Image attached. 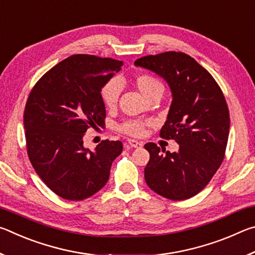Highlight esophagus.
I'll return each mask as SVG.
<instances>
[{
    "mask_svg": "<svg viewBox=\"0 0 255 255\" xmlns=\"http://www.w3.org/2000/svg\"><path fill=\"white\" fill-rule=\"evenodd\" d=\"M127 143L130 147H133V148H140L141 146H143V143H140V141L135 140V139H128Z\"/></svg>",
    "mask_w": 255,
    "mask_h": 255,
    "instance_id": "esophagus-1",
    "label": "esophagus"
}]
</instances>
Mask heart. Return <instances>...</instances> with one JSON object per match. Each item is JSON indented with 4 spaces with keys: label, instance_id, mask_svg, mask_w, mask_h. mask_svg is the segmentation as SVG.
<instances>
[{
    "label": "heart",
    "instance_id": "heart-1",
    "mask_svg": "<svg viewBox=\"0 0 255 255\" xmlns=\"http://www.w3.org/2000/svg\"><path fill=\"white\" fill-rule=\"evenodd\" d=\"M133 85L141 96L148 100L155 94H163L164 85L162 81L152 74H138L133 77ZM120 96V88L116 82H109L101 90V99L107 109L112 110L117 106ZM150 122L141 120H127L118 126V130L132 137H141L146 128L150 126Z\"/></svg>",
    "mask_w": 255,
    "mask_h": 255
}]
</instances>
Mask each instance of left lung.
I'll return each mask as SVG.
<instances>
[{
  "label": "left lung",
  "instance_id": "obj_1",
  "mask_svg": "<svg viewBox=\"0 0 255 255\" xmlns=\"http://www.w3.org/2000/svg\"><path fill=\"white\" fill-rule=\"evenodd\" d=\"M135 65L169 83L173 100L159 136L179 144L176 153L145 144L149 152L146 183L170 200L189 199L210 182L225 157L230 133L225 97L210 73L181 51L144 56Z\"/></svg>",
  "mask_w": 255,
  "mask_h": 255
}]
</instances>
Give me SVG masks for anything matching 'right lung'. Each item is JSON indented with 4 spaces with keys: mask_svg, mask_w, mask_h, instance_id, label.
Instances as JSON below:
<instances>
[{
    "mask_svg": "<svg viewBox=\"0 0 255 255\" xmlns=\"http://www.w3.org/2000/svg\"><path fill=\"white\" fill-rule=\"evenodd\" d=\"M123 64L73 55L45 73L29 93L23 115L28 156L39 178L63 199L80 201L97 193L123 152L119 140H102L94 150L83 146L86 130L105 124L101 89Z\"/></svg>",
    "mask_w": 255,
    "mask_h": 255,
    "instance_id": "obj_1",
    "label": "right lung"
}]
</instances>
